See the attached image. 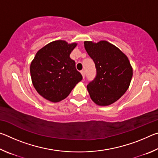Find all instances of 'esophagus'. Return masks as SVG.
I'll return each instance as SVG.
<instances>
[{"mask_svg":"<svg viewBox=\"0 0 158 158\" xmlns=\"http://www.w3.org/2000/svg\"><path fill=\"white\" fill-rule=\"evenodd\" d=\"M81 74H82V77H83V78H84L85 76V72H84V70H82V71H81Z\"/></svg>","mask_w":158,"mask_h":158,"instance_id":"esophagus-1","label":"esophagus"}]
</instances>
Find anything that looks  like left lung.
Segmentation results:
<instances>
[{"label":"left lung","instance_id":"obj_1","mask_svg":"<svg viewBox=\"0 0 158 158\" xmlns=\"http://www.w3.org/2000/svg\"><path fill=\"white\" fill-rule=\"evenodd\" d=\"M84 47L96 68L95 77L87 85L90 97L98 105H110L130 86L132 77L130 61L118 48L106 41H85Z\"/></svg>","mask_w":158,"mask_h":158}]
</instances>
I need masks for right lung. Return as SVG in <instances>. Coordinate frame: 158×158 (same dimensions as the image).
Wrapping results in <instances>:
<instances>
[{"instance_id": "right-lung-1", "label": "right lung", "mask_w": 158, "mask_h": 158, "mask_svg": "<svg viewBox=\"0 0 158 158\" xmlns=\"http://www.w3.org/2000/svg\"><path fill=\"white\" fill-rule=\"evenodd\" d=\"M76 46L56 40L37 52L31 64V76L35 89L44 98L53 102L63 100L82 80L75 61L69 57Z\"/></svg>"}]
</instances>
